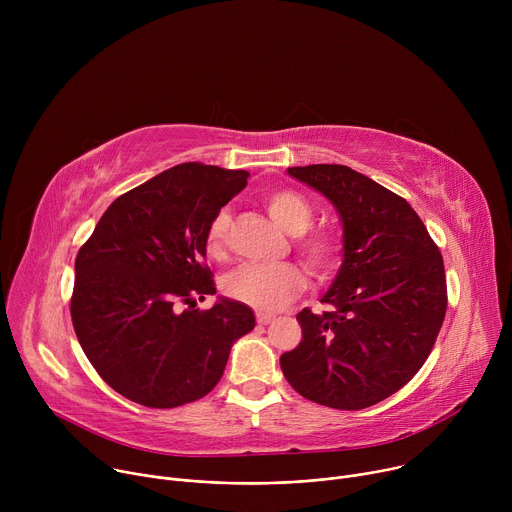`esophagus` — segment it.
Returning <instances> with one entry per match:
<instances>
[{
    "mask_svg": "<svg viewBox=\"0 0 512 512\" xmlns=\"http://www.w3.org/2000/svg\"><path fill=\"white\" fill-rule=\"evenodd\" d=\"M271 322H273V316H271V314H257V324L267 326V324H271Z\"/></svg>",
    "mask_w": 512,
    "mask_h": 512,
    "instance_id": "34e87169",
    "label": "esophagus"
}]
</instances>
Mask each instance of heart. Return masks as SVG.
Returning a JSON list of instances; mask_svg holds the SVG:
<instances>
[{"label":"heart","mask_w":512,"mask_h":512,"mask_svg":"<svg viewBox=\"0 0 512 512\" xmlns=\"http://www.w3.org/2000/svg\"><path fill=\"white\" fill-rule=\"evenodd\" d=\"M263 204L273 221L289 235H296V249L304 265L314 273H326L338 259L340 239L330 231H308L312 225V206L296 190H271ZM231 229V212L221 210L208 227L206 251L210 257H223ZM304 287L298 265H257L245 263L225 277V291L237 302L259 312H277L294 300Z\"/></svg>","instance_id":"1"}]
</instances>
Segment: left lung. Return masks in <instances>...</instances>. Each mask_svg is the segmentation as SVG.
I'll return each instance as SVG.
<instances>
[{"mask_svg": "<svg viewBox=\"0 0 512 512\" xmlns=\"http://www.w3.org/2000/svg\"><path fill=\"white\" fill-rule=\"evenodd\" d=\"M330 200L342 223V265L322 296L330 312L296 318L302 342L279 358L302 397L371 407L407 385L442 328L448 296L440 249L409 202L338 164L287 168Z\"/></svg>", "mask_w": 512, "mask_h": 512, "instance_id": "8db88e82", "label": "left lung"}]
</instances>
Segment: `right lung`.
<instances>
[{
	"instance_id": "1",
	"label": "right lung",
	"mask_w": 512,
	"mask_h": 512,
	"mask_svg": "<svg viewBox=\"0 0 512 512\" xmlns=\"http://www.w3.org/2000/svg\"><path fill=\"white\" fill-rule=\"evenodd\" d=\"M245 170L188 162L119 196L75 261L70 316L101 379L145 407L192 403L221 381L249 306L214 296L204 265L212 218L247 186ZM191 308L180 313L177 306Z\"/></svg>"
}]
</instances>
